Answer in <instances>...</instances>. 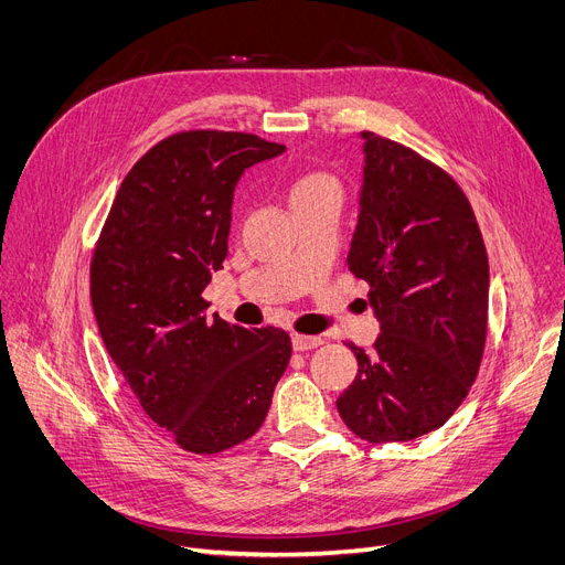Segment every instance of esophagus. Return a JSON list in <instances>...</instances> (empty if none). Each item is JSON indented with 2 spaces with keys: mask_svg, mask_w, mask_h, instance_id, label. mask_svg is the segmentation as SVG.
I'll return each instance as SVG.
<instances>
[{
  "mask_svg": "<svg viewBox=\"0 0 565 565\" xmlns=\"http://www.w3.org/2000/svg\"><path fill=\"white\" fill-rule=\"evenodd\" d=\"M324 341L320 335H303V333H295L291 335V345H295L297 352H306V350H315L320 348Z\"/></svg>",
  "mask_w": 565,
  "mask_h": 565,
  "instance_id": "esophagus-1",
  "label": "esophagus"
}]
</instances>
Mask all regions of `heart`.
<instances>
[{
	"instance_id": "b5f03b06",
	"label": "heart",
	"mask_w": 565,
	"mask_h": 565,
	"mask_svg": "<svg viewBox=\"0 0 565 565\" xmlns=\"http://www.w3.org/2000/svg\"><path fill=\"white\" fill-rule=\"evenodd\" d=\"M331 190H338V183L329 173L306 171V173H301V175L291 180L289 201H291V204H297V201H306V199H312V196L331 192Z\"/></svg>"
}]
</instances>
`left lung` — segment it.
<instances>
[{
	"instance_id": "left-lung-1",
	"label": "left lung",
	"mask_w": 565,
	"mask_h": 565,
	"mask_svg": "<svg viewBox=\"0 0 565 565\" xmlns=\"http://www.w3.org/2000/svg\"><path fill=\"white\" fill-rule=\"evenodd\" d=\"M364 139V183L348 253L371 285L380 322L371 350L352 343L356 377L338 415L373 445L440 428L466 398L487 341L489 262L457 180L373 131Z\"/></svg>"
}]
</instances>
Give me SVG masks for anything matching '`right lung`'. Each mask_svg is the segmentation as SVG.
Masks as SVG:
<instances>
[{
	"instance_id": "right-lung-1",
	"label": "right lung",
	"mask_w": 565,
	"mask_h": 565,
	"mask_svg": "<svg viewBox=\"0 0 565 565\" xmlns=\"http://www.w3.org/2000/svg\"><path fill=\"white\" fill-rule=\"evenodd\" d=\"M282 150L217 129L152 146L125 175L89 264L113 364L146 415L194 455L255 436L289 364L287 331L230 324L201 297L227 257L238 178Z\"/></svg>"
}]
</instances>
